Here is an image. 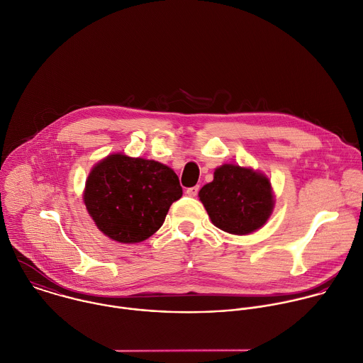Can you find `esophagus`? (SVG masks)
<instances>
[{
    "mask_svg": "<svg viewBox=\"0 0 363 363\" xmlns=\"http://www.w3.org/2000/svg\"><path fill=\"white\" fill-rule=\"evenodd\" d=\"M198 192H199V186H192V188H188V189H186V195L191 196V198L196 196Z\"/></svg>",
    "mask_w": 363,
    "mask_h": 363,
    "instance_id": "1",
    "label": "esophagus"
}]
</instances>
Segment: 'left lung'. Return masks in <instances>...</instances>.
Wrapping results in <instances>:
<instances>
[{"label": "left lung", "mask_w": 363, "mask_h": 363, "mask_svg": "<svg viewBox=\"0 0 363 363\" xmlns=\"http://www.w3.org/2000/svg\"><path fill=\"white\" fill-rule=\"evenodd\" d=\"M212 223L232 235H249L262 228L273 211L269 178L239 165L225 164L213 181L199 191Z\"/></svg>", "instance_id": "1"}]
</instances>
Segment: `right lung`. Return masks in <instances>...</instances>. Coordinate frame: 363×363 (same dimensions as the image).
<instances>
[{"mask_svg": "<svg viewBox=\"0 0 363 363\" xmlns=\"http://www.w3.org/2000/svg\"><path fill=\"white\" fill-rule=\"evenodd\" d=\"M182 196L177 174L152 160L114 154L90 172L84 203L97 228L120 243H138L164 223Z\"/></svg>", "mask_w": 363, "mask_h": 363, "instance_id": "right-lung-1", "label": "right lung"}]
</instances>
